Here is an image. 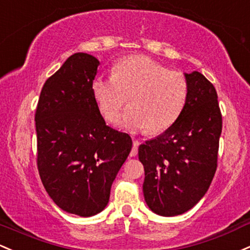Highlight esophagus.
<instances>
[{"mask_svg": "<svg viewBox=\"0 0 250 250\" xmlns=\"http://www.w3.org/2000/svg\"><path fill=\"white\" fill-rule=\"evenodd\" d=\"M138 148H139V141L138 140H134L133 141V149L130 152V156H135L138 154Z\"/></svg>", "mask_w": 250, "mask_h": 250, "instance_id": "34e87169", "label": "esophagus"}]
</instances>
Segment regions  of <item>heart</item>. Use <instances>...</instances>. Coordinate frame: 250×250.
Masks as SVG:
<instances>
[{
    "mask_svg": "<svg viewBox=\"0 0 250 250\" xmlns=\"http://www.w3.org/2000/svg\"><path fill=\"white\" fill-rule=\"evenodd\" d=\"M91 91L98 111L108 122L119 116L129 97L130 108L117 120L123 129L166 130L180 116L188 96L182 72L168 70L145 56L121 59L112 77L96 76Z\"/></svg>",
    "mask_w": 250,
    "mask_h": 250,
    "instance_id": "obj_1",
    "label": "heart"
}]
</instances>
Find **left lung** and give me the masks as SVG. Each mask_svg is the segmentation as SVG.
I'll return each instance as SVG.
<instances>
[{
	"label": "left lung",
	"mask_w": 250,
	"mask_h": 250,
	"mask_svg": "<svg viewBox=\"0 0 250 250\" xmlns=\"http://www.w3.org/2000/svg\"><path fill=\"white\" fill-rule=\"evenodd\" d=\"M188 83L178 120L139 147L145 168L144 196L156 215H182L207 193L217 168L222 115L213 85L198 71L184 73Z\"/></svg>",
	"instance_id": "1"
}]
</instances>
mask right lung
<instances>
[{
    "label": "right lung",
    "instance_id": "right-lung-1",
    "mask_svg": "<svg viewBox=\"0 0 250 250\" xmlns=\"http://www.w3.org/2000/svg\"><path fill=\"white\" fill-rule=\"evenodd\" d=\"M100 62L75 53L41 90L35 129L38 169L62 210L90 217L104 210L131 150L130 136L105 125L91 91Z\"/></svg>",
    "mask_w": 250,
    "mask_h": 250
}]
</instances>
